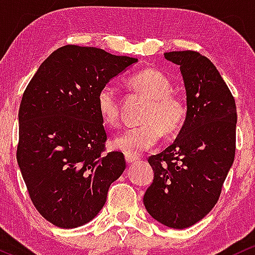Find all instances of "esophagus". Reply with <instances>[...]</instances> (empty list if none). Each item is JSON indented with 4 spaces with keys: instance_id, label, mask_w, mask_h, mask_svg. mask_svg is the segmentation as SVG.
I'll return each mask as SVG.
<instances>
[{
    "instance_id": "obj_1",
    "label": "esophagus",
    "mask_w": 255,
    "mask_h": 255,
    "mask_svg": "<svg viewBox=\"0 0 255 255\" xmlns=\"http://www.w3.org/2000/svg\"><path fill=\"white\" fill-rule=\"evenodd\" d=\"M125 160H127L128 164H132V162H136L137 160H138V158H136V156L128 155V154H127V155H125Z\"/></svg>"
}]
</instances>
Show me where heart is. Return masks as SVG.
Returning <instances> with one entry per match:
<instances>
[{"mask_svg":"<svg viewBox=\"0 0 255 255\" xmlns=\"http://www.w3.org/2000/svg\"><path fill=\"white\" fill-rule=\"evenodd\" d=\"M130 89L149 99L143 112V124L128 128L112 141L116 149L128 155H139L159 141L161 132L171 135L178 130L185 117L184 102L171 93V83L159 71L145 68L130 77ZM96 110L107 127L119 123V97L116 88L105 84L96 95Z\"/></svg>","mask_w":255,"mask_h":255,"instance_id":"1","label":"heart"}]
</instances>
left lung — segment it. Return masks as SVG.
Instances as JSON below:
<instances>
[{"instance_id":"8db88e82","label":"left lung","mask_w":255,"mask_h":255,"mask_svg":"<svg viewBox=\"0 0 255 255\" xmlns=\"http://www.w3.org/2000/svg\"><path fill=\"white\" fill-rule=\"evenodd\" d=\"M179 66L187 117L170 147L148 158L154 179L143 196L159 223L185 229L208 214L218 201L236 149V105L210 59L197 51H170Z\"/></svg>"}]
</instances>
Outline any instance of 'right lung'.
Masks as SVG:
<instances>
[{
  "instance_id": "right-lung-1",
  "label": "right lung",
  "mask_w": 255,
  "mask_h": 255,
  "mask_svg": "<svg viewBox=\"0 0 255 255\" xmlns=\"http://www.w3.org/2000/svg\"><path fill=\"white\" fill-rule=\"evenodd\" d=\"M135 62L68 44L42 62L24 91L16 160L36 210L55 227L90 222L127 167L123 153H105L107 133L96 95Z\"/></svg>"
}]
</instances>
